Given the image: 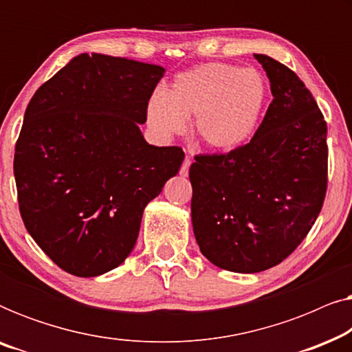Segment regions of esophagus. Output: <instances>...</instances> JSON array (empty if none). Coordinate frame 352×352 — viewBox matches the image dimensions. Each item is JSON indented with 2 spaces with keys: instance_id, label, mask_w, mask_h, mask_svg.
<instances>
[{
  "instance_id": "obj_1",
  "label": "esophagus",
  "mask_w": 352,
  "mask_h": 352,
  "mask_svg": "<svg viewBox=\"0 0 352 352\" xmlns=\"http://www.w3.org/2000/svg\"><path fill=\"white\" fill-rule=\"evenodd\" d=\"M190 165H192L190 157H186L184 162H182V166H181V170H179V175H181V176H187V173H189V166H190Z\"/></svg>"
}]
</instances>
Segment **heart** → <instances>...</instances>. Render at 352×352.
I'll use <instances>...</instances> for the list:
<instances>
[{
    "mask_svg": "<svg viewBox=\"0 0 352 352\" xmlns=\"http://www.w3.org/2000/svg\"><path fill=\"white\" fill-rule=\"evenodd\" d=\"M267 102V85L253 69L205 64L179 74L170 94L157 93L147 105V122L160 136L179 134L195 117L194 133L219 152L243 146L256 131Z\"/></svg>",
    "mask_w": 352,
    "mask_h": 352,
    "instance_id": "obj_1",
    "label": "heart"
}]
</instances>
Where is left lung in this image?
Masks as SVG:
<instances>
[{"mask_svg": "<svg viewBox=\"0 0 352 352\" xmlns=\"http://www.w3.org/2000/svg\"><path fill=\"white\" fill-rule=\"evenodd\" d=\"M272 102L252 141L190 165L192 226L204 256L254 274L295 252L327 192V123L309 89L280 62L254 54Z\"/></svg>", "mask_w": 352, "mask_h": 352, "instance_id": "left-lung-1", "label": "left lung"}]
</instances>
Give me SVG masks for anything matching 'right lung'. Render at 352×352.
<instances>
[{"instance_id":"right-lung-1","label":"right lung","mask_w":352,"mask_h":352,"mask_svg":"<svg viewBox=\"0 0 352 352\" xmlns=\"http://www.w3.org/2000/svg\"><path fill=\"white\" fill-rule=\"evenodd\" d=\"M160 65L80 54L41 85L14 153L23 224L65 272L96 277L136 245L144 208L176 176L181 147L151 146L139 124Z\"/></svg>"}]
</instances>
